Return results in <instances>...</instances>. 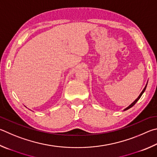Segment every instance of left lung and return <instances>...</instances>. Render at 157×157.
Masks as SVG:
<instances>
[{
    "label": "left lung",
    "instance_id": "obj_1",
    "mask_svg": "<svg viewBox=\"0 0 157 157\" xmlns=\"http://www.w3.org/2000/svg\"><path fill=\"white\" fill-rule=\"evenodd\" d=\"M146 86H147V85H146V87H145V88H144V89L143 90V91H142V92L141 93V94H140V95H139V96L138 97V98H137V99H136V100H135V101H134L132 104H131L130 105V106H128V108H126V109H125L124 110H128V109H129V108H130L131 107H132V106H134V105H135V104L136 103V102H137V101L139 100V99H140V98H141V95H143V93H144V91H145V90H146Z\"/></svg>",
    "mask_w": 157,
    "mask_h": 157
}]
</instances>
